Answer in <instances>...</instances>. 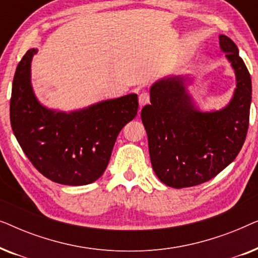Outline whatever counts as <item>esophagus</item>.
<instances>
[{"mask_svg":"<svg viewBox=\"0 0 258 258\" xmlns=\"http://www.w3.org/2000/svg\"><path fill=\"white\" fill-rule=\"evenodd\" d=\"M149 101H150V96H149V94L147 93V91H143V93L140 94L139 102H140L141 107H143V105H146V104L149 103Z\"/></svg>","mask_w":258,"mask_h":258,"instance_id":"1","label":"esophagus"}]
</instances>
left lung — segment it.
Masks as SVG:
<instances>
[{"label": "left lung", "instance_id": "1", "mask_svg": "<svg viewBox=\"0 0 258 258\" xmlns=\"http://www.w3.org/2000/svg\"><path fill=\"white\" fill-rule=\"evenodd\" d=\"M221 50L234 69L236 88L220 110L194 103L189 76H167L150 88V104L141 111L151 165L162 183L181 189L214 178L237 156L245 141L251 77L230 38L220 35Z\"/></svg>", "mask_w": 258, "mask_h": 258}]
</instances>
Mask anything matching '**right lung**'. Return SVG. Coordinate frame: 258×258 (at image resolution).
<instances>
[{"mask_svg":"<svg viewBox=\"0 0 258 258\" xmlns=\"http://www.w3.org/2000/svg\"><path fill=\"white\" fill-rule=\"evenodd\" d=\"M29 49L17 66L10 98V123L17 142L42 175L64 185L90 184L103 175L119 132L135 118L136 94L74 111L49 109L31 86Z\"/></svg>","mask_w":258,"mask_h":258,"instance_id":"right-lung-1","label":"right lung"}]
</instances>
